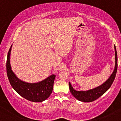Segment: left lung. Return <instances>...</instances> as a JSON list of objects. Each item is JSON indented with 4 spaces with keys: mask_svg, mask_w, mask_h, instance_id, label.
Instances as JSON below:
<instances>
[{
    "mask_svg": "<svg viewBox=\"0 0 121 121\" xmlns=\"http://www.w3.org/2000/svg\"><path fill=\"white\" fill-rule=\"evenodd\" d=\"M114 49H115V67L112 73L111 74L110 77L106 80L103 84L100 85V86L95 88L93 89H89L88 91H77L75 90L73 86H71V83L69 82V89L70 91L71 94L74 97H76L78 100L84 102H91L97 99L99 97L102 96L105 93L110 86L112 85V82H114V79L116 76L117 71L118 67V58L117 53L116 47L114 45Z\"/></svg>",
    "mask_w": 121,
    "mask_h": 121,
    "instance_id": "1",
    "label": "left lung"
}]
</instances>
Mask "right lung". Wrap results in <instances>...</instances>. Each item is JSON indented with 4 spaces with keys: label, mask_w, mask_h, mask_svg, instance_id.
Masks as SVG:
<instances>
[{
    "label": "right lung",
    "mask_w": 121,
    "mask_h": 121,
    "mask_svg": "<svg viewBox=\"0 0 121 121\" xmlns=\"http://www.w3.org/2000/svg\"><path fill=\"white\" fill-rule=\"evenodd\" d=\"M12 45L7 55L6 70L8 78L13 88L19 95L30 102H41L48 98L53 90L56 76L52 74L43 81L36 83H29L20 80L11 69L10 54Z\"/></svg>",
    "instance_id": "right-lung-1"
}]
</instances>
